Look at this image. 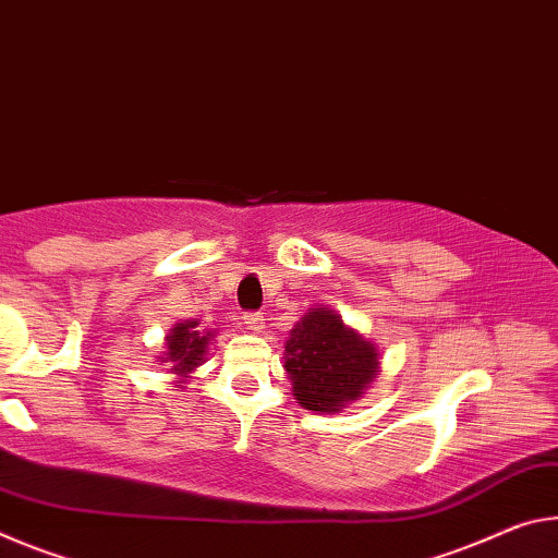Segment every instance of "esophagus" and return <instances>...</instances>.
I'll use <instances>...</instances> for the list:
<instances>
[{"mask_svg": "<svg viewBox=\"0 0 558 558\" xmlns=\"http://www.w3.org/2000/svg\"><path fill=\"white\" fill-rule=\"evenodd\" d=\"M242 324L250 328V331H262L264 328V316L262 314H244Z\"/></svg>", "mask_w": 558, "mask_h": 558, "instance_id": "obj_1", "label": "esophagus"}]
</instances>
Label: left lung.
Wrapping results in <instances>:
<instances>
[{
	"mask_svg": "<svg viewBox=\"0 0 558 558\" xmlns=\"http://www.w3.org/2000/svg\"><path fill=\"white\" fill-rule=\"evenodd\" d=\"M284 371L301 408L333 415L363 398L380 373L378 345L333 308H308L289 331Z\"/></svg>",
	"mask_w": 558,
	"mask_h": 558,
	"instance_id": "8db88e82",
	"label": "left lung"
}]
</instances>
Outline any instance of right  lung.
<instances>
[{
    "label": "right lung",
    "instance_id": "add662e5",
    "mask_svg": "<svg viewBox=\"0 0 558 558\" xmlns=\"http://www.w3.org/2000/svg\"><path fill=\"white\" fill-rule=\"evenodd\" d=\"M215 339L213 328H199L197 318H185L166 336V351L158 355V365H166L175 388H185L195 371L207 361V345Z\"/></svg>",
    "mask_w": 558,
    "mask_h": 558
}]
</instances>
